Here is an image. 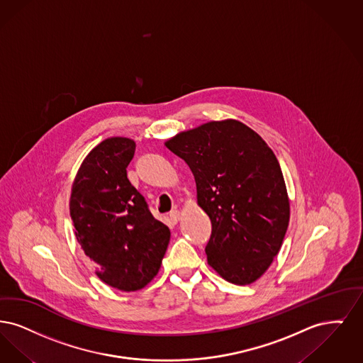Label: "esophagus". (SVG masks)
Returning <instances> with one entry per match:
<instances>
[{
    "mask_svg": "<svg viewBox=\"0 0 363 363\" xmlns=\"http://www.w3.org/2000/svg\"><path fill=\"white\" fill-rule=\"evenodd\" d=\"M180 217H182V213L177 208H174V210L169 213V220L174 222V223H177V222L180 221Z\"/></svg>",
    "mask_w": 363,
    "mask_h": 363,
    "instance_id": "obj_1",
    "label": "esophagus"
}]
</instances>
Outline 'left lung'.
Returning <instances> with one entry per match:
<instances>
[{
    "label": "left lung",
    "instance_id": "8db88e82",
    "mask_svg": "<svg viewBox=\"0 0 363 363\" xmlns=\"http://www.w3.org/2000/svg\"><path fill=\"white\" fill-rule=\"evenodd\" d=\"M165 146L187 162L198 206L211 221L208 266L230 284H253L279 252L290 220L284 174L274 152L236 119L182 131Z\"/></svg>",
    "mask_w": 363,
    "mask_h": 363
}]
</instances>
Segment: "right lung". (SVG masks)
<instances>
[{
	"mask_svg": "<svg viewBox=\"0 0 363 363\" xmlns=\"http://www.w3.org/2000/svg\"><path fill=\"white\" fill-rule=\"evenodd\" d=\"M135 142L111 137L84 158L70 195L74 235L104 284L141 290L156 275L171 232L127 179Z\"/></svg>",
	"mask_w": 363,
	"mask_h": 363,
	"instance_id": "1",
	"label": "right lung"
}]
</instances>
